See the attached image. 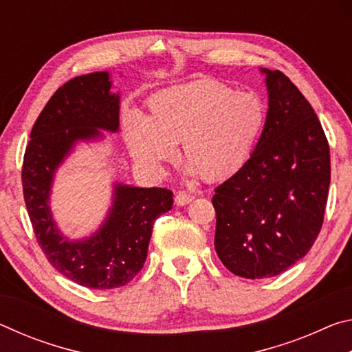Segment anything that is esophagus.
<instances>
[{
	"label": "esophagus",
	"instance_id": "1",
	"mask_svg": "<svg viewBox=\"0 0 352 352\" xmlns=\"http://www.w3.org/2000/svg\"><path fill=\"white\" fill-rule=\"evenodd\" d=\"M192 199H194V195L184 192V190H180V192L175 195V204L178 206H184V205L190 204V201H192Z\"/></svg>",
	"mask_w": 352,
	"mask_h": 352
}]
</instances>
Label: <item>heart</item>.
<instances>
[{
	"label": "heart",
	"instance_id": "heart-1",
	"mask_svg": "<svg viewBox=\"0 0 352 352\" xmlns=\"http://www.w3.org/2000/svg\"><path fill=\"white\" fill-rule=\"evenodd\" d=\"M148 113L126 118V140L140 163L158 170L182 152L206 182L236 174L252 155L265 124V107L253 93H237L201 79L151 98Z\"/></svg>",
	"mask_w": 352,
	"mask_h": 352
}]
</instances>
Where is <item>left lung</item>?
Listing matches in <instances>:
<instances>
[{"label":"left lung","instance_id":"obj_1","mask_svg":"<svg viewBox=\"0 0 352 352\" xmlns=\"http://www.w3.org/2000/svg\"><path fill=\"white\" fill-rule=\"evenodd\" d=\"M262 71L264 130L247 163L212 195L217 256L247 279L276 276L312 248L331 183L329 142L312 105L281 71Z\"/></svg>","mask_w":352,"mask_h":352}]
</instances>
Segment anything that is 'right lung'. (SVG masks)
Masks as SVG:
<instances>
[{"instance_id": "1", "label": "right lung", "mask_w": 352, "mask_h": 352, "mask_svg": "<svg viewBox=\"0 0 352 352\" xmlns=\"http://www.w3.org/2000/svg\"><path fill=\"white\" fill-rule=\"evenodd\" d=\"M119 126V94L110 93L109 73L74 77L52 94L35 121L23 158V197L34 234L54 269L88 289L121 287L146 262L153 222L168 212L174 199L166 188L116 184L115 201L96 234L68 242L51 219L47 199L52 175L79 140L99 136L98 129Z\"/></svg>"}]
</instances>
